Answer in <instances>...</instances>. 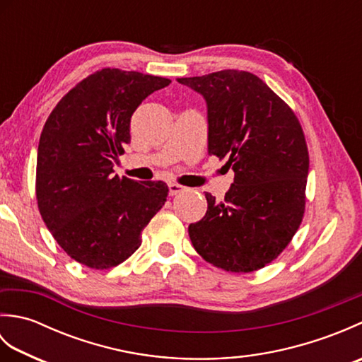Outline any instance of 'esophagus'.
Wrapping results in <instances>:
<instances>
[{
	"mask_svg": "<svg viewBox=\"0 0 362 362\" xmlns=\"http://www.w3.org/2000/svg\"><path fill=\"white\" fill-rule=\"evenodd\" d=\"M168 187H169V194H171V196L180 194V193H185V191H188V188H187V187H182V185H179V183H174V182L169 183Z\"/></svg>",
	"mask_w": 362,
	"mask_h": 362,
	"instance_id": "1",
	"label": "esophagus"
}]
</instances>
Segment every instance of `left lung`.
<instances>
[{
  "label": "left lung",
  "instance_id": "left-lung-1",
  "mask_svg": "<svg viewBox=\"0 0 362 362\" xmlns=\"http://www.w3.org/2000/svg\"><path fill=\"white\" fill-rule=\"evenodd\" d=\"M177 82L209 107V153L235 171L224 201L205 193V216L188 233L205 261L253 272L280 255L302 224L308 146L294 110L258 76L222 70Z\"/></svg>",
  "mask_w": 362,
  "mask_h": 362
}]
</instances>
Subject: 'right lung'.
<instances>
[{"label": "right lung", "instance_id": "obj_1", "mask_svg": "<svg viewBox=\"0 0 362 362\" xmlns=\"http://www.w3.org/2000/svg\"><path fill=\"white\" fill-rule=\"evenodd\" d=\"M171 81L103 68L68 91L46 119L37 152L38 211L66 255L90 269L121 264L165 205V182L112 175L130 143V118Z\"/></svg>", "mask_w": 362, "mask_h": 362}]
</instances>
